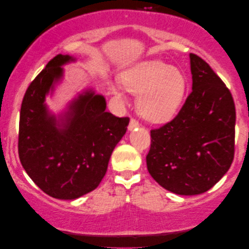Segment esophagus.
<instances>
[{"instance_id":"esophagus-1","label":"esophagus","mask_w":249,"mask_h":249,"mask_svg":"<svg viewBox=\"0 0 249 249\" xmlns=\"http://www.w3.org/2000/svg\"><path fill=\"white\" fill-rule=\"evenodd\" d=\"M139 127V124H138V121L137 120H135V119H131L130 120V122H129V125H128V129L130 131H132V130H135L136 128H138Z\"/></svg>"}]
</instances>
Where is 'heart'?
<instances>
[{"label": "heart", "instance_id": "obj_1", "mask_svg": "<svg viewBox=\"0 0 249 249\" xmlns=\"http://www.w3.org/2000/svg\"><path fill=\"white\" fill-rule=\"evenodd\" d=\"M125 89L137 95L139 113L153 122L169 120L178 110L186 91V77L178 68L159 60L142 61L121 74ZM115 96L124 93L111 86Z\"/></svg>", "mask_w": 249, "mask_h": 249}]
</instances>
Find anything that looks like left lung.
<instances>
[{
	"label": "left lung",
	"mask_w": 249,
	"mask_h": 249,
	"mask_svg": "<svg viewBox=\"0 0 249 249\" xmlns=\"http://www.w3.org/2000/svg\"><path fill=\"white\" fill-rule=\"evenodd\" d=\"M192 93L172 121L151 130L153 179L178 195H199L229 170L234 154L232 95L209 64L190 53Z\"/></svg>",
	"instance_id": "obj_1"
}]
</instances>
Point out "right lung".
<instances>
[{
	"instance_id": "add662e5",
	"label": "right lung",
	"mask_w": 249,
	"mask_h": 249,
	"mask_svg": "<svg viewBox=\"0 0 249 249\" xmlns=\"http://www.w3.org/2000/svg\"><path fill=\"white\" fill-rule=\"evenodd\" d=\"M76 60L68 54L53 57L27 88L20 110V162L57 199H76L97 188L129 124V118L107 112L105 97L93 88L78 93L60 114L49 110L46 96L62 81V67Z\"/></svg>"
}]
</instances>
